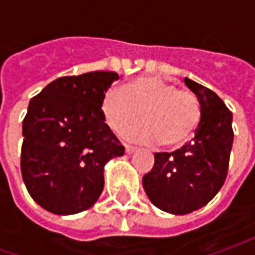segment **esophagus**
Wrapping results in <instances>:
<instances>
[{"instance_id":"obj_1","label":"esophagus","mask_w":255,"mask_h":255,"mask_svg":"<svg viewBox=\"0 0 255 255\" xmlns=\"http://www.w3.org/2000/svg\"><path fill=\"white\" fill-rule=\"evenodd\" d=\"M125 150H126L128 154H132V153L136 150V147H133V146H130V144H125Z\"/></svg>"}]
</instances>
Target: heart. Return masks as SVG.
<instances>
[{"label": "heart", "mask_w": 255, "mask_h": 255, "mask_svg": "<svg viewBox=\"0 0 255 255\" xmlns=\"http://www.w3.org/2000/svg\"><path fill=\"white\" fill-rule=\"evenodd\" d=\"M105 121L112 130L138 119L142 124L121 130L123 137L140 143L160 142L164 147H179L197 129L201 118L200 102L194 93L179 91L176 85L159 76H137L123 86L103 95Z\"/></svg>", "instance_id": "1"}]
</instances>
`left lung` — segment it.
<instances>
[{
    "mask_svg": "<svg viewBox=\"0 0 255 255\" xmlns=\"http://www.w3.org/2000/svg\"><path fill=\"white\" fill-rule=\"evenodd\" d=\"M200 102L201 118L191 142L174 152L154 153V166L143 176L149 200L170 214L204 207L223 187L233 146V113L209 88L184 78Z\"/></svg>",
    "mask_w": 255,
    "mask_h": 255,
    "instance_id": "left-lung-1",
    "label": "left lung"
}]
</instances>
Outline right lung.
Segmentation results:
<instances>
[{"mask_svg": "<svg viewBox=\"0 0 255 255\" xmlns=\"http://www.w3.org/2000/svg\"><path fill=\"white\" fill-rule=\"evenodd\" d=\"M118 78L108 71L62 76L29 101L21 173L29 196L49 213L68 216L92 207L103 190L105 164L123 156L101 109Z\"/></svg>", "mask_w": 255, "mask_h": 255, "instance_id": "1", "label": "right lung"}]
</instances>
